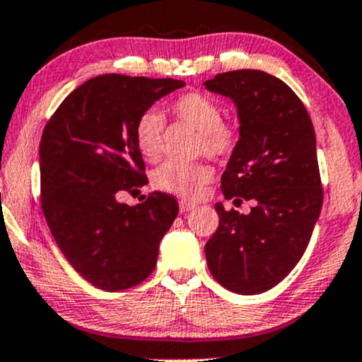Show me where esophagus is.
Wrapping results in <instances>:
<instances>
[{
  "label": "esophagus",
  "mask_w": 362,
  "mask_h": 362,
  "mask_svg": "<svg viewBox=\"0 0 362 362\" xmlns=\"http://www.w3.org/2000/svg\"><path fill=\"white\" fill-rule=\"evenodd\" d=\"M193 209H195V204H192V202H180V211H181V214H186V212H189V211H193Z\"/></svg>",
  "instance_id": "obj_1"
}]
</instances>
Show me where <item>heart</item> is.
I'll return each instance as SVG.
<instances>
[{
  "instance_id": "heart-1",
  "label": "heart",
  "mask_w": 362,
  "mask_h": 362,
  "mask_svg": "<svg viewBox=\"0 0 362 362\" xmlns=\"http://www.w3.org/2000/svg\"><path fill=\"white\" fill-rule=\"evenodd\" d=\"M169 112L180 122L197 131L195 150L224 160L240 145V131L233 122L223 120V108L211 96L189 91L174 98ZM164 120L155 110H145L134 122V143L143 158L153 162L160 155ZM214 170L207 162H165L153 173V186L181 198H197L212 180Z\"/></svg>"
}]
</instances>
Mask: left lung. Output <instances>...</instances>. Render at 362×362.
<instances>
[{
    "label": "left lung",
    "mask_w": 362,
    "mask_h": 362,
    "mask_svg": "<svg viewBox=\"0 0 362 362\" xmlns=\"http://www.w3.org/2000/svg\"><path fill=\"white\" fill-rule=\"evenodd\" d=\"M238 108L240 145L221 177L223 195L254 200L250 214L224 211L205 245L219 285L242 295L273 288L304 255L322 205L316 134L307 108L281 79L231 71L205 81ZM242 202V200H240Z\"/></svg>",
    "instance_id": "left-lung-1"
}]
</instances>
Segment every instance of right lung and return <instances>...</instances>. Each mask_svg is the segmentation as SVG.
<instances>
[{"instance_id":"add662e5","label":"right lung","mask_w":362,"mask_h":362,"mask_svg":"<svg viewBox=\"0 0 362 362\" xmlns=\"http://www.w3.org/2000/svg\"><path fill=\"white\" fill-rule=\"evenodd\" d=\"M185 83L103 74L76 88L46 122L40 145L41 209L69 264L107 291L139 285L157 266L158 245L176 219V198L141 204L117 195L145 186L134 122Z\"/></svg>"}]
</instances>
